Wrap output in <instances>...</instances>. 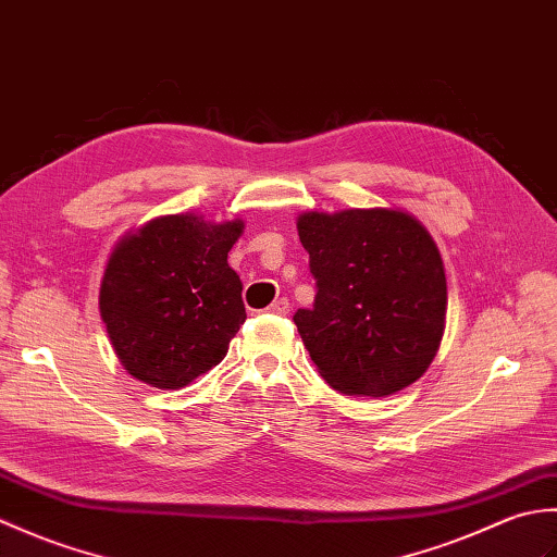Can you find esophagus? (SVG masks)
Here are the masks:
<instances>
[{"label": "esophagus", "mask_w": 557, "mask_h": 557, "mask_svg": "<svg viewBox=\"0 0 557 557\" xmlns=\"http://www.w3.org/2000/svg\"><path fill=\"white\" fill-rule=\"evenodd\" d=\"M268 313H275V315H287L289 313V299H277V301H272L270 306H268Z\"/></svg>", "instance_id": "obj_1"}]
</instances>
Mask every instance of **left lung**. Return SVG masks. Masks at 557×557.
I'll return each instance as SVG.
<instances>
[{"instance_id": "obj_1", "label": "left lung", "mask_w": 557, "mask_h": 557, "mask_svg": "<svg viewBox=\"0 0 557 557\" xmlns=\"http://www.w3.org/2000/svg\"><path fill=\"white\" fill-rule=\"evenodd\" d=\"M297 230L318 292L294 323L325 383L354 397L417 383L441 347L447 313L431 232L401 208L306 210Z\"/></svg>"}]
</instances>
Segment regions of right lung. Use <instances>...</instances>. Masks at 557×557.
<instances>
[{"label":"right lung","mask_w":557,"mask_h":557,"mask_svg":"<svg viewBox=\"0 0 557 557\" xmlns=\"http://www.w3.org/2000/svg\"><path fill=\"white\" fill-rule=\"evenodd\" d=\"M244 220L160 215L114 244L100 315L128 375L182 389L218 366L246 321L242 280L227 263Z\"/></svg>","instance_id":"add662e5"}]
</instances>
